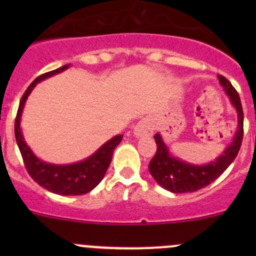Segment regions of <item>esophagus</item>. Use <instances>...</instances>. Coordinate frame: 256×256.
I'll use <instances>...</instances> for the list:
<instances>
[{
	"label": "esophagus",
	"instance_id": "esophagus-1",
	"mask_svg": "<svg viewBox=\"0 0 256 256\" xmlns=\"http://www.w3.org/2000/svg\"><path fill=\"white\" fill-rule=\"evenodd\" d=\"M154 133V126L151 123L150 119L144 118L142 120H140L137 123V126H134V136L137 138H144V137H148V136H152Z\"/></svg>",
	"mask_w": 256,
	"mask_h": 256
}]
</instances>
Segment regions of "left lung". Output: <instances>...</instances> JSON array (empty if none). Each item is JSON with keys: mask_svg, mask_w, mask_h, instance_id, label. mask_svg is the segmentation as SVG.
Here are the masks:
<instances>
[{"mask_svg": "<svg viewBox=\"0 0 256 256\" xmlns=\"http://www.w3.org/2000/svg\"><path fill=\"white\" fill-rule=\"evenodd\" d=\"M218 79L226 94L230 97L232 105L236 108L237 116H238V130L230 146L223 151L220 156H218L214 162H210L209 164H190L172 156L159 133L154 136L156 142V154L148 164V170L158 184L173 194L195 192L209 186L210 183L214 182L232 164L241 148L244 137V112L241 100L228 79L223 76H218Z\"/></svg>", "mask_w": 256, "mask_h": 256, "instance_id": "left-lung-1", "label": "left lung"}]
</instances>
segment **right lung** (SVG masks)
Listing matches in <instances>:
<instances>
[{"label": "right lung", "instance_id": "obj_1", "mask_svg": "<svg viewBox=\"0 0 256 256\" xmlns=\"http://www.w3.org/2000/svg\"><path fill=\"white\" fill-rule=\"evenodd\" d=\"M68 68H69V65H64L58 69L42 74V76H37L32 82V84L26 88V91L24 92L22 100H20L16 119H15V138H16V144L22 156V162H24L29 176L40 186L48 190L50 192L58 194V195L76 196L84 195L87 192L92 191L102 180L108 165L112 162V152H114L118 144H120L123 136H115L110 141L104 144L94 155H91L86 160H82V162H74V164H50V162L38 159L37 156L32 152L29 146L24 141L22 128H20V118H22V108L26 105L29 94L38 82L55 76V74L61 73V72L66 70Z\"/></svg>", "mask_w": 256, "mask_h": 256}]
</instances>
